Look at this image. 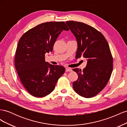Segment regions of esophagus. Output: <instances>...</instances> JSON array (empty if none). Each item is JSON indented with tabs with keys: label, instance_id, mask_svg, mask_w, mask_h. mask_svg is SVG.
Wrapping results in <instances>:
<instances>
[{
	"label": "esophagus",
	"instance_id": "34e87169",
	"mask_svg": "<svg viewBox=\"0 0 127 127\" xmlns=\"http://www.w3.org/2000/svg\"><path fill=\"white\" fill-rule=\"evenodd\" d=\"M72 70V69H71V68H66V72H70V71H71Z\"/></svg>",
	"mask_w": 127,
	"mask_h": 127
}]
</instances>
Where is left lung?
Here are the masks:
<instances>
[{
	"label": "left lung",
	"instance_id": "1",
	"mask_svg": "<svg viewBox=\"0 0 127 127\" xmlns=\"http://www.w3.org/2000/svg\"><path fill=\"white\" fill-rule=\"evenodd\" d=\"M66 23L77 42L76 58L83 56L87 61L83 70L73 69L78 75L73 88L82 96L92 97L105 87L112 74L113 58L109 45L103 34L93 27L73 21Z\"/></svg>",
	"mask_w": 127,
	"mask_h": 127
}]
</instances>
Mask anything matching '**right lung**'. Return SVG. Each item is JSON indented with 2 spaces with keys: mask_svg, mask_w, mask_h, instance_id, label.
<instances>
[{
  "mask_svg": "<svg viewBox=\"0 0 127 127\" xmlns=\"http://www.w3.org/2000/svg\"><path fill=\"white\" fill-rule=\"evenodd\" d=\"M69 31L64 22L42 23L25 33L18 41L15 65L23 85L36 97H44L55 90L65 68L45 61V54L53 50L63 31Z\"/></svg>",
  "mask_w": 127,
  "mask_h": 127,
  "instance_id": "right-lung-1",
  "label": "right lung"
}]
</instances>
